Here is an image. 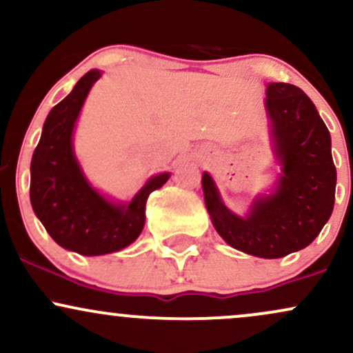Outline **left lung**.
<instances>
[{"mask_svg":"<svg viewBox=\"0 0 353 353\" xmlns=\"http://www.w3.org/2000/svg\"><path fill=\"white\" fill-rule=\"evenodd\" d=\"M265 108L282 165L274 192L255 199L249 216L241 217L225 208L208 172L202 174V189L214 228L229 245L255 257L279 259L312 244L329 221L337 171L329 129L301 88L270 83Z\"/></svg>","mask_w":353,"mask_h":353,"instance_id":"1","label":"left lung"}]
</instances>
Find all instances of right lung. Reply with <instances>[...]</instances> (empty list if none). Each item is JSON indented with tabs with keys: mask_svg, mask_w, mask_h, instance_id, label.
Returning a JSON list of instances; mask_svg holds the SVG:
<instances>
[{
	"mask_svg": "<svg viewBox=\"0 0 353 353\" xmlns=\"http://www.w3.org/2000/svg\"><path fill=\"white\" fill-rule=\"evenodd\" d=\"M101 78L92 70L48 114L31 159L30 199L56 244L81 255L117 252L139 237L145 202L171 174H157L129 204H114L86 181L72 152V131L89 89Z\"/></svg>",
	"mask_w": 353,
	"mask_h": 353,
	"instance_id": "right-lung-1",
	"label": "right lung"
}]
</instances>
